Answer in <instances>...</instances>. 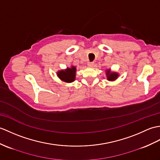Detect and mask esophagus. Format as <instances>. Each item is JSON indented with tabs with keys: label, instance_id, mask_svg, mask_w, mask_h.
Returning a JSON list of instances; mask_svg holds the SVG:
<instances>
[{
	"label": "esophagus",
	"instance_id": "34e87169",
	"mask_svg": "<svg viewBox=\"0 0 160 160\" xmlns=\"http://www.w3.org/2000/svg\"><path fill=\"white\" fill-rule=\"evenodd\" d=\"M94 65V62H88V67H92Z\"/></svg>",
	"mask_w": 160,
	"mask_h": 160
}]
</instances>
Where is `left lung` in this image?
<instances>
[{"label":"left lung","mask_w":160,"mask_h":160,"mask_svg":"<svg viewBox=\"0 0 160 160\" xmlns=\"http://www.w3.org/2000/svg\"><path fill=\"white\" fill-rule=\"evenodd\" d=\"M106 73L107 76V80L109 81H114L118 77V73L114 72H111L110 69H107Z\"/></svg>","instance_id":"1"}]
</instances>
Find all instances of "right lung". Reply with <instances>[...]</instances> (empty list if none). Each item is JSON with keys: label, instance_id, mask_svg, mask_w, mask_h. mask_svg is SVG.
<instances>
[{"label": "right lung", "instance_id": "1", "mask_svg": "<svg viewBox=\"0 0 160 160\" xmlns=\"http://www.w3.org/2000/svg\"><path fill=\"white\" fill-rule=\"evenodd\" d=\"M76 67L72 66L71 68H68L65 70H61L57 72V76L61 80L65 82H72L76 79Z\"/></svg>", "mask_w": 160, "mask_h": 160}]
</instances>
